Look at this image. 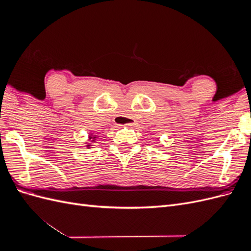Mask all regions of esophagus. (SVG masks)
<instances>
[{"label":"esophagus","mask_w":251,"mask_h":251,"mask_svg":"<svg viewBox=\"0 0 251 251\" xmlns=\"http://www.w3.org/2000/svg\"><path fill=\"white\" fill-rule=\"evenodd\" d=\"M134 126H136L135 121H132V123H127V124L125 125V126H126V127H133Z\"/></svg>","instance_id":"1"}]
</instances>
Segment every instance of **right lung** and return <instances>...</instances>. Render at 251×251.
<instances>
[{"label":"right lung","instance_id":"1","mask_svg":"<svg viewBox=\"0 0 251 251\" xmlns=\"http://www.w3.org/2000/svg\"><path fill=\"white\" fill-rule=\"evenodd\" d=\"M90 139H92V137H90Z\"/></svg>","mask_w":251,"mask_h":251}]
</instances>
